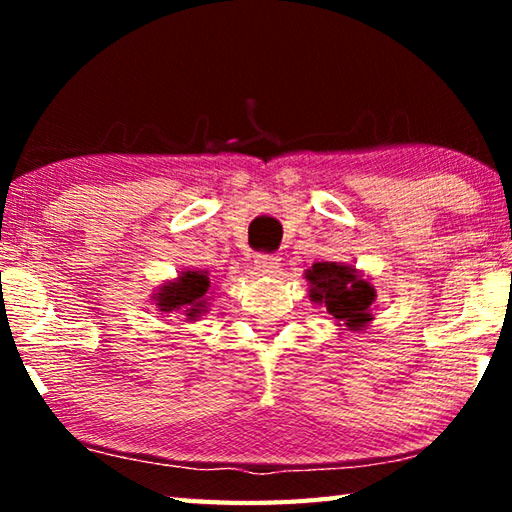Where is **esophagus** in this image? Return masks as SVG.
<instances>
[{
    "instance_id": "esophagus-1",
    "label": "esophagus",
    "mask_w": 512,
    "mask_h": 512,
    "mask_svg": "<svg viewBox=\"0 0 512 512\" xmlns=\"http://www.w3.org/2000/svg\"><path fill=\"white\" fill-rule=\"evenodd\" d=\"M255 271L262 275H275L280 271V257L273 255H257L255 257Z\"/></svg>"
}]
</instances>
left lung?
Wrapping results in <instances>:
<instances>
[{"mask_svg": "<svg viewBox=\"0 0 512 512\" xmlns=\"http://www.w3.org/2000/svg\"><path fill=\"white\" fill-rule=\"evenodd\" d=\"M305 280L309 282V300L323 305L339 329L361 332L375 320L372 302L377 300V291L368 273L357 266L316 262L305 271Z\"/></svg>", "mask_w": 512, "mask_h": 512, "instance_id": "left-lung-1", "label": "left lung"}]
</instances>
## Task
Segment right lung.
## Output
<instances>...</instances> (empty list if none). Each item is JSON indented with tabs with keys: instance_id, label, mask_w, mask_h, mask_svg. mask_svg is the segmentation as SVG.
Instances as JSON below:
<instances>
[{
	"instance_id": "obj_1",
	"label": "right lung",
	"mask_w": 512,
	"mask_h": 512,
	"mask_svg": "<svg viewBox=\"0 0 512 512\" xmlns=\"http://www.w3.org/2000/svg\"><path fill=\"white\" fill-rule=\"evenodd\" d=\"M210 277L207 271H180L173 280L162 282L153 289V305L167 316L180 314L185 323H196L210 307Z\"/></svg>"
}]
</instances>
